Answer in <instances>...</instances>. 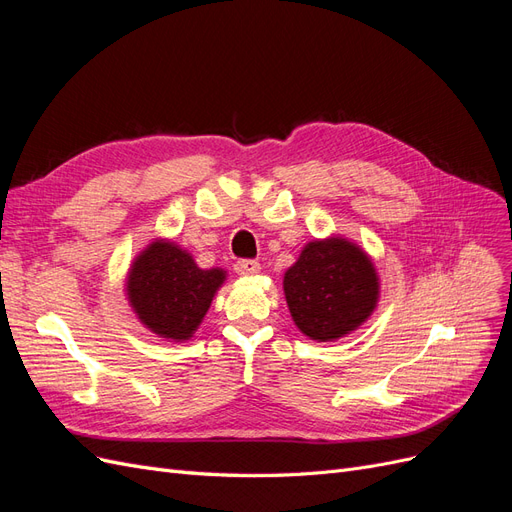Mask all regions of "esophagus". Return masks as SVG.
<instances>
[{"label": "esophagus", "instance_id": "obj_1", "mask_svg": "<svg viewBox=\"0 0 512 512\" xmlns=\"http://www.w3.org/2000/svg\"><path fill=\"white\" fill-rule=\"evenodd\" d=\"M235 271L239 275H256V273H260V262H256V260H239L237 265H235Z\"/></svg>", "mask_w": 512, "mask_h": 512}]
</instances>
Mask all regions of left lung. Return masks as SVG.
Returning <instances> with one entry per match:
<instances>
[{"mask_svg": "<svg viewBox=\"0 0 512 512\" xmlns=\"http://www.w3.org/2000/svg\"><path fill=\"white\" fill-rule=\"evenodd\" d=\"M284 297L303 335L314 342H337L376 312L380 275L359 243L329 235L303 245L284 273Z\"/></svg>", "mask_w": 512, "mask_h": 512, "instance_id": "1", "label": "left lung"}]
</instances>
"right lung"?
<instances>
[{
  "label": "right lung",
  "instance_id": "add662e5",
  "mask_svg": "<svg viewBox=\"0 0 512 512\" xmlns=\"http://www.w3.org/2000/svg\"><path fill=\"white\" fill-rule=\"evenodd\" d=\"M226 277V269H200L177 241L156 237L132 258L123 290L147 331L166 342H188Z\"/></svg>",
  "mask_w": 512,
  "mask_h": 512
}]
</instances>
